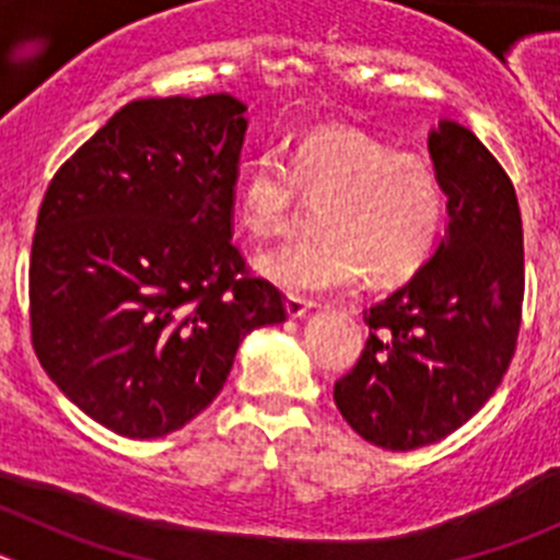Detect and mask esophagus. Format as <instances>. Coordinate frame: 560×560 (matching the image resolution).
<instances>
[{
    "label": "esophagus",
    "mask_w": 560,
    "mask_h": 560,
    "mask_svg": "<svg viewBox=\"0 0 560 560\" xmlns=\"http://www.w3.org/2000/svg\"><path fill=\"white\" fill-rule=\"evenodd\" d=\"M311 308H314L311 300H303V296H285V311H289L291 319H300V316L308 314Z\"/></svg>",
    "instance_id": "34e87169"
}]
</instances>
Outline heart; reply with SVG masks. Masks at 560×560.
I'll return each mask as SVG.
<instances>
[{
  "label": "heart",
  "mask_w": 560,
  "mask_h": 560,
  "mask_svg": "<svg viewBox=\"0 0 560 560\" xmlns=\"http://www.w3.org/2000/svg\"><path fill=\"white\" fill-rule=\"evenodd\" d=\"M300 201L323 205L319 237L266 252L257 269L289 294H323L368 275L373 285L404 283L429 264L446 221V187L420 151H395L350 128H314L285 151L260 153L241 173L237 221L255 237L294 226Z\"/></svg>",
  "instance_id": "obj_1"
}]
</instances>
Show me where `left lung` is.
<instances>
[{
    "label": "left lung",
    "mask_w": 560,
    "mask_h": 560,
    "mask_svg": "<svg viewBox=\"0 0 560 560\" xmlns=\"http://www.w3.org/2000/svg\"><path fill=\"white\" fill-rule=\"evenodd\" d=\"M429 153L448 196V232L404 289L364 311L368 345L334 400L355 434L389 452L457 432L497 393L516 353L524 300L522 212L511 176L457 122Z\"/></svg>",
    "instance_id": "1"
}]
</instances>
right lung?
Wrapping results in <instances>:
<instances>
[{"label": "right lung", "mask_w": 560, "mask_h": 560, "mask_svg": "<svg viewBox=\"0 0 560 560\" xmlns=\"http://www.w3.org/2000/svg\"><path fill=\"white\" fill-rule=\"evenodd\" d=\"M246 106L131 101L49 182L30 252V336L78 409L122 438L182 429L285 296L232 244Z\"/></svg>", "instance_id": "add662e5"}]
</instances>
